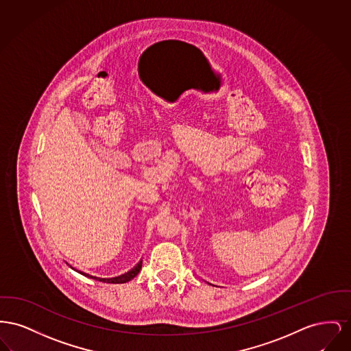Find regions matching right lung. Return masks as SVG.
Returning a JSON list of instances; mask_svg holds the SVG:
<instances>
[{
	"mask_svg": "<svg viewBox=\"0 0 351 351\" xmlns=\"http://www.w3.org/2000/svg\"><path fill=\"white\" fill-rule=\"evenodd\" d=\"M141 267H143V260H141V261H140L134 268H132L130 272H127V274H124V275H121V276L111 277V278H101V277L91 276V275L84 274V272H82V271H79V272H80V274H83V275H86V276L95 278V280L103 281V282H110V284H124V282H128V281H130L133 277L137 276V274L140 272Z\"/></svg>",
	"mask_w": 351,
	"mask_h": 351,
	"instance_id": "obj_1",
	"label": "right lung"
}]
</instances>
